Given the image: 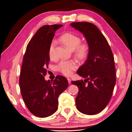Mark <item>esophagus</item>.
Instances as JSON below:
<instances>
[{"label": "esophagus", "instance_id": "34e87169", "mask_svg": "<svg viewBox=\"0 0 132 132\" xmlns=\"http://www.w3.org/2000/svg\"><path fill=\"white\" fill-rule=\"evenodd\" d=\"M67 80H68V83L70 84L71 82V79L70 78H68Z\"/></svg>", "mask_w": 132, "mask_h": 132}]
</instances>
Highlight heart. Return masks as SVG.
I'll list each match as a JSON object with an SVG mask.
<instances>
[{
    "mask_svg": "<svg viewBox=\"0 0 132 132\" xmlns=\"http://www.w3.org/2000/svg\"><path fill=\"white\" fill-rule=\"evenodd\" d=\"M60 41L70 50H74L75 54L79 59H84L86 58L89 50L88 45L86 43H80L81 39L78 36L71 33H65L61 36ZM55 47V41H52L48 50L49 56L51 59L54 57ZM77 63L74 61H62L59 63L57 68L63 74L68 76L72 73L73 70L77 68Z\"/></svg>",
    "mask_w": 132,
    "mask_h": 132,
    "instance_id": "1",
    "label": "heart"
}]
</instances>
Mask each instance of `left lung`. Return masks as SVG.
<instances>
[{"mask_svg": "<svg viewBox=\"0 0 132 132\" xmlns=\"http://www.w3.org/2000/svg\"><path fill=\"white\" fill-rule=\"evenodd\" d=\"M70 25L84 35L89 49L87 60L77 71L84 80L71 81L79 88L76 106L82 113L97 114L109 103L116 84L113 53L107 39L93 23L77 22Z\"/></svg>", "mask_w": 132, "mask_h": 132, "instance_id": "1", "label": "left lung"}]
</instances>
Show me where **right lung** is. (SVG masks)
Wrapping results in <instances>:
<instances>
[{
  "instance_id": "1",
  "label": "right lung",
  "mask_w": 132,
  "mask_h": 132,
  "mask_svg": "<svg viewBox=\"0 0 132 132\" xmlns=\"http://www.w3.org/2000/svg\"><path fill=\"white\" fill-rule=\"evenodd\" d=\"M62 25H45L28 43L23 55L19 85L27 109L35 116L45 118L58 109V97L68 86L66 78L57 75L53 81L45 76L50 62L49 47L54 33Z\"/></svg>"
}]
</instances>
